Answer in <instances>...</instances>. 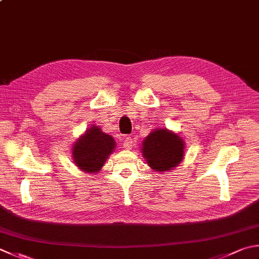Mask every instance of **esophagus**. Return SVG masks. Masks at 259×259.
<instances>
[{"mask_svg": "<svg viewBox=\"0 0 259 259\" xmlns=\"http://www.w3.org/2000/svg\"><path fill=\"white\" fill-rule=\"evenodd\" d=\"M133 142L134 141L131 138V136H126V138L124 139V148L130 150L132 146H133Z\"/></svg>", "mask_w": 259, "mask_h": 259, "instance_id": "1", "label": "esophagus"}]
</instances>
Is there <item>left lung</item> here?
Wrapping results in <instances>:
<instances>
[{"label":"left lung","instance_id":"8db88e82","mask_svg":"<svg viewBox=\"0 0 259 259\" xmlns=\"http://www.w3.org/2000/svg\"><path fill=\"white\" fill-rule=\"evenodd\" d=\"M142 152L151 168L157 171H168L183 160L184 142L172 132L157 130L143 141Z\"/></svg>","mask_w":259,"mask_h":259}]
</instances>
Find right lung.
<instances>
[{"mask_svg":"<svg viewBox=\"0 0 259 259\" xmlns=\"http://www.w3.org/2000/svg\"><path fill=\"white\" fill-rule=\"evenodd\" d=\"M115 149V141L101 128L92 126L73 145V159L77 167L85 172H97L107 157Z\"/></svg>","mask_w":259,"mask_h":259,"instance_id":"right-lung-1","label":"right lung"}]
</instances>
